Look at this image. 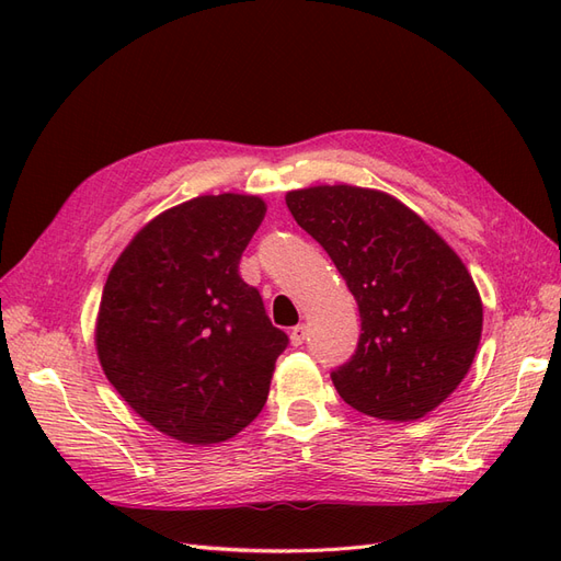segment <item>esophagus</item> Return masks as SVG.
<instances>
[{
    "label": "esophagus",
    "instance_id": "obj_1",
    "mask_svg": "<svg viewBox=\"0 0 561 561\" xmlns=\"http://www.w3.org/2000/svg\"><path fill=\"white\" fill-rule=\"evenodd\" d=\"M304 339H307V325H297L290 330V342L293 346H301Z\"/></svg>",
    "mask_w": 561,
    "mask_h": 561
}]
</instances>
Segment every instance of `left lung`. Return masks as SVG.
I'll use <instances>...</instances> for the list:
<instances>
[{"instance_id": "left-lung-1", "label": "left lung", "mask_w": 561, "mask_h": 561, "mask_svg": "<svg viewBox=\"0 0 561 561\" xmlns=\"http://www.w3.org/2000/svg\"><path fill=\"white\" fill-rule=\"evenodd\" d=\"M297 225L325 248L358 301L360 339L332 371L353 410L416 421L463 381L482 336L468 268L393 196L351 184L287 192Z\"/></svg>"}]
</instances>
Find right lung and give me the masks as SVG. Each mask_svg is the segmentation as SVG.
Here are the masks:
<instances>
[{
    "label": "right lung",
    "instance_id": "right-lung-1",
    "mask_svg": "<svg viewBox=\"0 0 561 561\" xmlns=\"http://www.w3.org/2000/svg\"><path fill=\"white\" fill-rule=\"evenodd\" d=\"M264 213L257 196L186 201L140 229L107 276L100 365L135 412L180 443L215 445L243 431L290 344L239 274Z\"/></svg>",
    "mask_w": 561,
    "mask_h": 561
}]
</instances>
